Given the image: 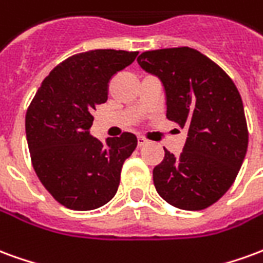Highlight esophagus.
Returning a JSON list of instances; mask_svg holds the SVG:
<instances>
[{
	"instance_id": "1",
	"label": "esophagus",
	"mask_w": 263,
	"mask_h": 263,
	"mask_svg": "<svg viewBox=\"0 0 263 263\" xmlns=\"http://www.w3.org/2000/svg\"><path fill=\"white\" fill-rule=\"evenodd\" d=\"M148 143V139L143 137H138V146H143V145H146Z\"/></svg>"
}]
</instances>
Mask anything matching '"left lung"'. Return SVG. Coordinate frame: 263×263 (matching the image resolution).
<instances>
[{"label": "left lung", "mask_w": 263, "mask_h": 263, "mask_svg": "<svg viewBox=\"0 0 263 263\" xmlns=\"http://www.w3.org/2000/svg\"><path fill=\"white\" fill-rule=\"evenodd\" d=\"M138 65L162 81L167 120L189 129L182 154L165 149L154 169L156 192L177 209H207L231 187L248 148L238 88L220 66L187 46L143 52Z\"/></svg>", "instance_id": "obj_1"}]
</instances>
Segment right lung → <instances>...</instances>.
<instances>
[{"label":"right lung","mask_w":263,"mask_h":263,"mask_svg":"<svg viewBox=\"0 0 263 263\" xmlns=\"http://www.w3.org/2000/svg\"><path fill=\"white\" fill-rule=\"evenodd\" d=\"M138 52L97 49L71 56L42 81L26 111L25 129L33 169L56 201L77 211L107 204L120 186L121 169L137 148L131 132L90 135L92 109L107 101L111 77Z\"/></svg>","instance_id":"right-lung-1"}]
</instances>
